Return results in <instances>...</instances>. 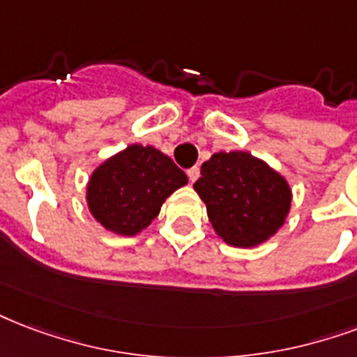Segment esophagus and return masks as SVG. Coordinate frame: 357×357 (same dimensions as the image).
Wrapping results in <instances>:
<instances>
[{"instance_id": "esophagus-1", "label": "esophagus", "mask_w": 357, "mask_h": 357, "mask_svg": "<svg viewBox=\"0 0 357 357\" xmlns=\"http://www.w3.org/2000/svg\"><path fill=\"white\" fill-rule=\"evenodd\" d=\"M187 176H189L190 183H195V181H197V179L200 178V168H198V167L189 168V170H187Z\"/></svg>"}]
</instances>
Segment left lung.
<instances>
[{
  "label": "left lung",
  "mask_w": 357,
  "mask_h": 357,
  "mask_svg": "<svg viewBox=\"0 0 357 357\" xmlns=\"http://www.w3.org/2000/svg\"><path fill=\"white\" fill-rule=\"evenodd\" d=\"M195 183L215 232L234 247H255L282 227L290 187L247 151H219L206 160Z\"/></svg>",
  "instance_id": "left-lung-1"
}]
</instances>
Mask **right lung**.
I'll return each instance as SVG.
<instances>
[{"label":"right lung","instance_id":"add662e5","mask_svg":"<svg viewBox=\"0 0 357 357\" xmlns=\"http://www.w3.org/2000/svg\"><path fill=\"white\" fill-rule=\"evenodd\" d=\"M185 183L187 176L168 155L135 144L95 170L88 185V204L102 227L121 236H135Z\"/></svg>","mask_w":357,"mask_h":357}]
</instances>
